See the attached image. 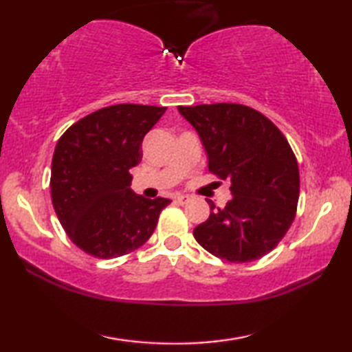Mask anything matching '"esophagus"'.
I'll return each mask as SVG.
<instances>
[{"mask_svg":"<svg viewBox=\"0 0 352 352\" xmlns=\"http://www.w3.org/2000/svg\"><path fill=\"white\" fill-rule=\"evenodd\" d=\"M175 201H177V204H180V205H184V204H188V201H189V197H188V195H177Z\"/></svg>","mask_w":352,"mask_h":352,"instance_id":"obj_1","label":"esophagus"}]
</instances>
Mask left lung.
<instances>
[{
  "label": "left lung",
  "mask_w": 352,
  "mask_h": 352,
  "mask_svg": "<svg viewBox=\"0 0 352 352\" xmlns=\"http://www.w3.org/2000/svg\"><path fill=\"white\" fill-rule=\"evenodd\" d=\"M197 130L208 168L231 182L225 208L208 200L211 214L194 228L206 252L228 262H252L270 253L294 222L300 170L281 130L252 107L222 102L178 107Z\"/></svg>",
  "instance_id": "1"
}]
</instances>
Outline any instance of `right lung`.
Instances as JSON below:
<instances>
[{"mask_svg":"<svg viewBox=\"0 0 352 352\" xmlns=\"http://www.w3.org/2000/svg\"><path fill=\"white\" fill-rule=\"evenodd\" d=\"M166 107L116 104L74 122L58 140L51 166V199L74 245L99 259L140 248L152 236L169 199L130 189L142 138Z\"/></svg>","mask_w":352,"mask_h":352,"instance_id":"add662e5","label":"right lung"}]
</instances>
